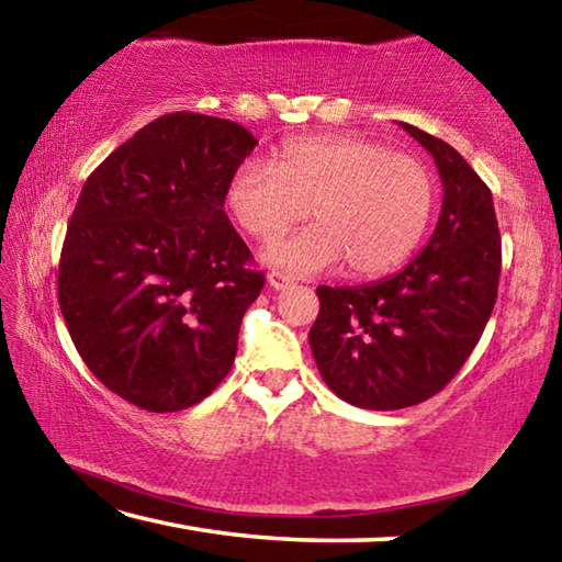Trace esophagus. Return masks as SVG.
Returning a JSON list of instances; mask_svg holds the SVG:
<instances>
[{"label":"esophagus","instance_id":"1","mask_svg":"<svg viewBox=\"0 0 562 562\" xmlns=\"http://www.w3.org/2000/svg\"><path fill=\"white\" fill-rule=\"evenodd\" d=\"M268 282H270L272 290H288V288H292V284H294V280L290 278V274L278 272V270L268 272Z\"/></svg>","mask_w":562,"mask_h":562}]
</instances>
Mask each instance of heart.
Returning a JSON list of instances; mask_svg holds the SVG:
<instances>
[{
    "label": "heart",
    "mask_w": 562,
    "mask_h": 562,
    "mask_svg": "<svg viewBox=\"0 0 562 562\" xmlns=\"http://www.w3.org/2000/svg\"><path fill=\"white\" fill-rule=\"evenodd\" d=\"M227 205L268 260L292 274H315L347 260L349 272L379 274L422 240L434 205L429 170L416 158L357 136H310L284 144L270 166L237 168Z\"/></svg>",
    "instance_id": "1"
}]
</instances>
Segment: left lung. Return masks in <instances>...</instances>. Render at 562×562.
<instances>
[{
	"label": "left lung",
	"mask_w": 562,
	"mask_h": 562,
	"mask_svg": "<svg viewBox=\"0 0 562 562\" xmlns=\"http://www.w3.org/2000/svg\"><path fill=\"white\" fill-rule=\"evenodd\" d=\"M439 168L441 215L402 272L359 288H317L310 347L347 404L394 412L451 382L486 329L498 294L501 233L493 195L459 150L408 123Z\"/></svg>",
	"instance_id": "left-lung-1"
}]
</instances>
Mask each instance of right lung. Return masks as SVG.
<instances>
[{
	"label": "right lung",
	"mask_w": 562,
	"mask_h": 562,
	"mask_svg": "<svg viewBox=\"0 0 562 562\" xmlns=\"http://www.w3.org/2000/svg\"><path fill=\"white\" fill-rule=\"evenodd\" d=\"M258 140L235 121L166 113L93 170L59 260V307L91 374L168 414L231 372L265 274L225 215Z\"/></svg>",
	"instance_id": "obj_1"
}]
</instances>
